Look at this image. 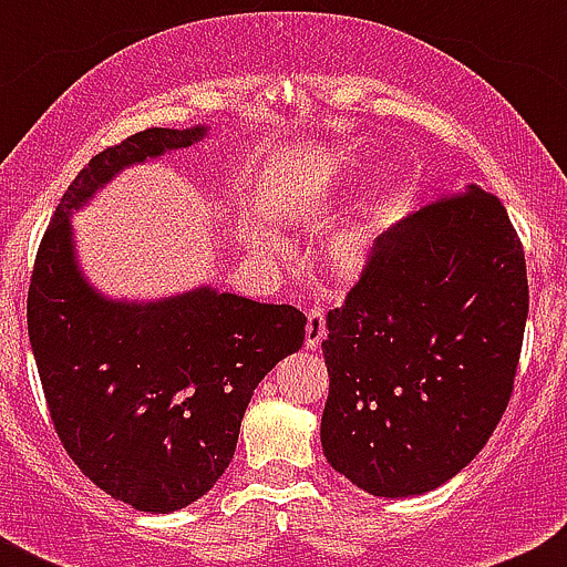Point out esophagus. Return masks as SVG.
Segmentation results:
<instances>
[{
    "instance_id": "esophagus-1",
    "label": "esophagus",
    "mask_w": 567,
    "mask_h": 567,
    "mask_svg": "<svg viewBox=\"0 0 567 567\" xmlns=\"http://www.w3.org/2000/svg\"><path fill=\"white\" fill-rule=\"evenodd\" d=\"M326 337V310L323 307H312L310 316H307V334H305V346L307 348H318Z\"/></svg>"
}]
</instances>
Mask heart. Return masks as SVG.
I'll list each match as a JSON object with an SVG mask.
<instances>
[{"mask_svg": "<svg viewBox=\"0 0 567 567\" xmlns=\"http://www.w3.org/2000/svg\"><path fill=\"white\" fill-rule=\"evenodd\" d=\"M266 210H268V216H271V219H285V216L293 214V210H290V203L282 197V194H277V197L268 199ZM364 247H368V236H364V230L340 233V236H337L334 241L329 244L331 266L340 268V271H353V268L362 262Z\"/></svg>", "mask_w": 567, "mask_h": 567, "instance_id": "heart-1", "label": "heart"}]
</instances>
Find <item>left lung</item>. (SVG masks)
Returning <instances> with one entry per match:
<instances>
[{"mask_svg": "<svg viewBox=\"0 0 567 567\" xmlns=\"http://www.w3.org/2000/svg\"><path fill=\"white\" fill-rule=\"evenodd\" d=\"M529 310L524 244L468 186L379 238L320 342L323 455L373 496L439 488L499 425Z\"/></svg>", "mask_w": 567, "mask_h": 567, "instance_id": "8db88e82", "label": "left lung"}]
</instances>
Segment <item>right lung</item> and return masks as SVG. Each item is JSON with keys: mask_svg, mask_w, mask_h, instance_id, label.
<instances>
[{"mask_svg": "<svg viewBox=\"0 0 567 567\" xmlns=\"http://www.w3.org/2000/svg\"><path fill=\"white\" fill-rule=\"evenodd\" d=\"M205 128H145L90 158L43 233L27 329L62 447L134 511L173 513L214 488L251 392L299 351L305 312L210 288L156 305L106 301L73 262L68 214L123 167L181 151Z\"/></svg>", "mask_w": 567, "mask_h": 567, "instance_id": "right-lung-1", "label": "right lung"}]
</instances>
